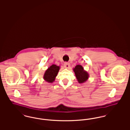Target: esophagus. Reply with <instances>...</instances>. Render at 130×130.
<instances>
[{
    "label": "esophagus",
    "mask_w": 130,
    "mask_h": 130,
    "mask_svg": "<svg viewBox=\"0 0 130 130\" xmlns=\"http://www.w3.org/2000/svg\"><path fill=\"white\" fill-rule=\"evenodd\" d=\"M64 66L66 68H68L70 66V64L68 62H65L64 64Z\"/></svg>",
    "instance_id": "34e87169"
}]
</instances>
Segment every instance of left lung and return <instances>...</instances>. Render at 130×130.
Segmentation results:
<instances>
[{
    "instance_id": "8db88e82",
    "label": "left lung",
    "mask_w": 130,
    "mask_h": 130,
    "mask_svg": "<svg viewBox=\"0 0 130 130\" xmlns=\"http://www.w3.org/2000/svg\"><path fill=\"white\" fill-rule=\"evenodd\" d=\"M75 76L79 83H83L86 81L89 76L88 73L84 70L83 67L80 65H76L75 68L73 69Z\"/></svg>"
}]
</instances>
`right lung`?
I'll return each instance as SVG.
<instances>
[{"label":"right lung","mask_w":130,"mask_h":130,"mask_svg":"<svg viewBox=\"0 0 130 130\" xmlns=\"http://www.w3.org/2000/svg\"><path fill=\"white\" fill-rule=\"evenodd\" d=\"M60 69V67L53 64L45 71L44 74V79L47 82L53 83L55 80L56 77Z\"/></svg>","instance_id":"1"}]
</instances>
